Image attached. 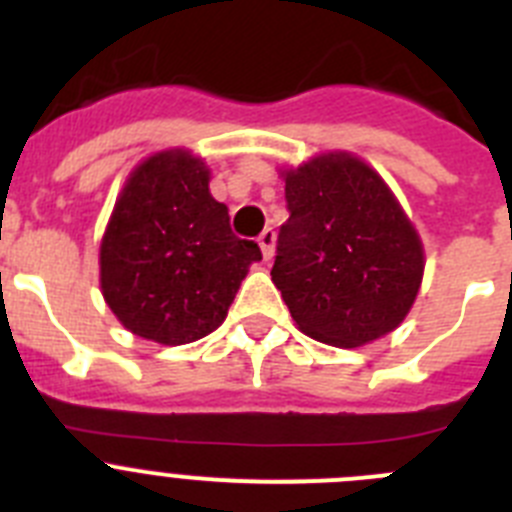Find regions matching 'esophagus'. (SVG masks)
Instances as JSON below:
<instances>
[{"mask_svg":"<svg viewBox=\"0 0 512 512\" xmlns=\"http://www.w3.org/2000/svg\"><path fill=\"white\" fill-rule=\"evenodd\" d=\"M259 246H261V253H264V259L269 261L271 256H274V248H277V233L271 228H266L264 233L259 235Z\"/></svg>","mask_w":512,"mask_h":512,"instance_id":"1","label":"esophagus"}]
</instances>
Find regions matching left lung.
Returning a JSON list of instances; mask_svg holds the SVG:
<instances>
[{
    "mask_svg": "<svg viewBox=\"0 0 512 512\" xmlns=\"http://www.w3.org/2000/svg\"><path fill=\"white\" fill-rule=\"evenodd\" d=\"M289 220L271 282L305 336L356 348L405 320L423 282L413 220L359 156L328 151L279 169Z\"/></svg>",
    "mask_w": 512,
    "mask_h": 512,
    "instance_id": "1",
    "label": "left lung"
}]
</instances>
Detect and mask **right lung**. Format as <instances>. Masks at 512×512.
I'll list each match as a JSON object with an SVG mask.
<instances>
[{
	"mask_svg": "<svg viewBox=\"0 0 512 512\" xmlns=\"http://www.w3.org/2000/svg\"><path fill=\"white\" fill-rule=\"evenodd\" d=\"M259 246L230 230L210 169L187 148L143 158L99 243L104 302L130 333L182 346L220 328Z\"/></svg>",
	"mask_w": 512,
	"mask_h": 512,
	"instance_id": "obj_1",
	"label": "right lung"
}]
</instances>
